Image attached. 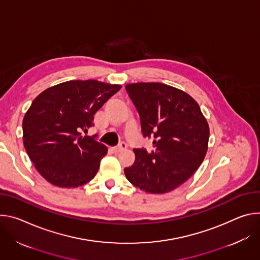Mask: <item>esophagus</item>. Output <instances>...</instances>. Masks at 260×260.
<instances>
[{"instance_id": "obj_1", "label": "esophagus", "mask_w": 260, "mask_h": 260, "mask_svg": "<svg viewBox=\"0 0 260 260\" xmlns=\"http://www.w3.org/2000/svg\"><path fill=\"white\" fill-rule=\"evenodd\" d=\"M126 148H127V145H126V143H125V142H121L120 145H119L118 147H115L113 150H114V152H115V153H119V152H122L123 150H125Z\"/></svg>"}]
</instances>
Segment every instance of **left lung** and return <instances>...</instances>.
<instances>
[{"instance_id":"obj_1","label":"left lung","mask_w":260,"mask_h":260,"mask_svg":"<svg viewBox=\"0 0 260 260\" xmlns=\"http://www.w3.org/2000/svg\"><path fill=\"white\" fill-rule=\"evenodd\" d=\"M145 137L153 149H134L127 180L140 190L163 194L185 183L208 152L210 128L198 103L187 93L160 82L127 83Z\"/></svg>"}]
</instances>
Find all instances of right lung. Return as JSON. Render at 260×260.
I'll return each instance as SVG.
<instances>
[{
  "mask_svg": "<svg viewBox=\"0 0 260 260\" xmlns=\"http://www.w3.org/2000/svg\"><path fill=\"white\" fill-rule=\"evenodd\" d=\"M122 88L95 79L69 80L40 93L22 121L23 146L39 174L50 184L76 188L94 179L107 148L82 137L96 111Z\"/></svg>",
  "mask_w": 260,
  "mask_h": 260,
  "instance_id": "add662e5",
  "label": "right lung"
}]
</instances>
